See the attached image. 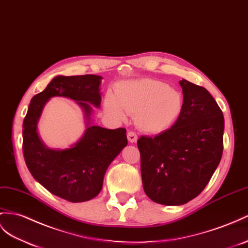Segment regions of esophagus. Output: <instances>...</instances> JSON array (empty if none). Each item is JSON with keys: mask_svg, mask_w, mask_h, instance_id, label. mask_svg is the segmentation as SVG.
I'll use <instances>...</instances> for the list:
<instances>
[{"mask_svg": "<svg viewBox=\"0 0 248 248\" xmlns=\"http://www.w3.org/2000/svg\"><path fill=\"white\" fill-rule=\"evenodd\" d=\"M137 134L135 132H133V131H131V132H129L128 133V140L130 141V142H136L137 141Z\"/></svg>", "mask_w": 248, "mask_h": 248, "instance_id": "34e87169", "label": "esophagus"}]
</instances>
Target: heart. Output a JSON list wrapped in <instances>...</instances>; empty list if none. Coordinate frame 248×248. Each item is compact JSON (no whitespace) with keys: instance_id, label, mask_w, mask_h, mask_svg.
I'll list each match as a JSON object with an SVG mask.
<instances>
[{"instance_id":"1","label":"heart","mask_w":248,"mask_h":248,"mask_svg":"<svg viewBox=\"0 0 248 248\" xmlns=\"http://www.w3.org/2000/svg\"><path fill=\"white\" fill-rule=\"evenodd\" d=\"M105 110L118 120L135 115L142 131L157 134L170 128L183 110V96L167 82L152 78L125 80L108 93Z\"/></svg>"}]
</instances>
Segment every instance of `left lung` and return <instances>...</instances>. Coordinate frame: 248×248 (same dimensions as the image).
Instances as JSON below:
<instances>
[{
	"label": "left lung",
	"instance_id": "1",
	"mask_svg": "<svg viewBox=\"0 0 248 248\" xmlns=\"http://www.w3.org/2000/svg\"><path fill=\"white\" fill-rule=\"evenodd\" d=\"M183 110L170 129L137 140L144 193L156 203L181 205L198 196L219 166L224 117L205 88L182 79Z\"/></svg>",
	"mask_w": 248,
	"mask_h": 248
}]
</instances>
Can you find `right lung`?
Returning <instances> with one entry per match:
<instances>
[{
  "instance_id": "right-lung-1",
  "label": "right lung",
  "mask_w": 248,
  "mask_h": 248,
  "mask_svg": "<svg viewBox=\"0 0 248 248\" xmlns=\"http://www.w3.org/2000/svg\"><path fill=\"white\" fill-rule=\"evenodd\" d=\"M101 76L87 74L56 76L43 92L30 101L23 123V154L33 178L50 193L70 202H84L96 197L103 187L108 167L126 144V130H109L89 125L72 148L50 150L37 134V122L50 97L74 99L90 119L91 107H99Z\"/></svg>"
}]
</instances>
